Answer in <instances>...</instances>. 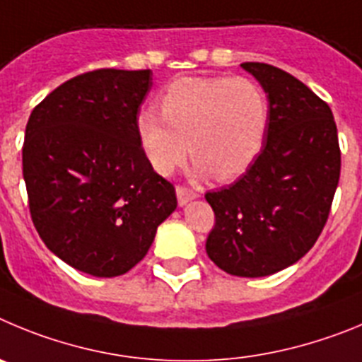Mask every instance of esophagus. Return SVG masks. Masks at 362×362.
Listing matches in <instances>:
<instances>
[{
	"label": "esophagus",
	"instance_id": "34e87169",
	"mask_svg": "<svg viewBox=\"0 0 362 362\" xmlns=\"http://www.w3.org/2000/svg\"><path fill=\"white\" fill-rule=\"evenodd\" d=\"M194 198H198L197 191H193V189H189V187H184V185H178L177 200H178V205H180V207H184L185 204H189V202L194 200Z\"/></svg>",
	"mask_w": 362,
	"mask_h": 362
}]
</instances>
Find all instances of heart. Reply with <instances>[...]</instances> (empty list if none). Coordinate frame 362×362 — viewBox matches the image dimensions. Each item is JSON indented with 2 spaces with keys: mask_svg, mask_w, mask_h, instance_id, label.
<instances>
[{
  "mask_svg": "<svg viewBox=\"0 0 362 362\" xmlns=\"http://www.w3.org/2000/svg\"><path fill=\"white\" fill-rule=\"evenodd\" d=\"M144 110L136 135L158 175H171L191 151L197 178L234 180L259 157L270 126L265 90L247 77H178Z\"/></svg>",
  "mask_w": 362,
  "mask_h": 362,
  "instance_id": "obj_1",
  "label": "heart"
}]
</instances>
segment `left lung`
Returning <instances> with one entry per match:
<instances>
[{"label": "left lung", "instance_id": "obj_1", "mask_svg": "<svg viewBox=\"0 0 362 362\" xmlns=\"http://www.w3.org/2000/svg\"><path fill=\"white\" fill-rule=\"evenodd\" d=\"M242 68L269 97V135L245 175L205 194L216 216L205 250L227 274L263 278L314 247L339 184L341 151L332 110L310 88L270 64Z\"/></svg>", "mask_w": 362, "mask_h": 362}]
</instances>
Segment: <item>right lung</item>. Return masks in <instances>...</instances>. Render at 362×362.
<instances>
[{
    "label": "right lung",
    "instance_id": "right-lung-1",
    "mask_svg": "<svg viewBox=\"0 0 362 362\" xmlns=\"http://www.w3.org/2000/svg\"><path fill=\"white\" fill-rule=\"evenodd\" d=\"M151 70L88 71L34 108L23 178L45 245L95 278L126 274L177 209L175 187L146 160L136 117Z\"/></svg>",
    "mask_w": 362,
    "mask_h": 362
}]
</instances>
